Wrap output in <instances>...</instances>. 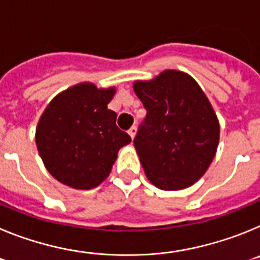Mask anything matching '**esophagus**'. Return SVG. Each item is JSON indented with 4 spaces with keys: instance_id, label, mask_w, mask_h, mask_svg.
Here are the masks:
<instances>
[{
    "instance_id": "obj_1",
    "label": "esophagus",
    "mask_w": 260,
    "mask_h": 260,
    "mask_svg": "<svg viewBox=\"0 0 260 260\" xmlns=\"http://www.w3.org/2000/svg\"><path fill=\"white\" fill-rule=\"evenodd\" d=\"M127 133H128V135L132 137V139H134L135 135H137V127H135V126H133V127L128 128Z\"/></svg>"
}]
</instances>
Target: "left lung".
Masks as SVG:
<instances>
[{
	"label": "left lung",
	"mask_w": 260,
	"mask_h": 260,
	"mask_svg": "<svg viewBox=\"0 0 260 260\" xmlns=\"http://www.w3.org/2000/svg\"><path fill=\"white\" fill-rule=\"evenodd\" d=\"M133 88L147 110L134 139L147 178L161 190H182L206 173L217 151L220 123L197 80L164 70Z\"/></svg>",
	"instance_id": "8db88e82"
}]
</instances>
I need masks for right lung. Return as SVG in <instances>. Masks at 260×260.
Masks as SVG:
<instances>
[{"mask_svg": "<svg viewBox=\"0 0 260 260\" xmlns=\"http://www.w3.org/2000/svg\"><path fill=\"white\" fill-rule=\"evenodd\" d=\"M114 87L83 82L52 99L36 126L35 141L47 171L78 190L99 186L109 176L119 148L132 142L108 109Z\"/></svg>", "mask_w": 260, "mask_h": 260, "instance_id": "right-lung-1", "label": "right lung"}]
</instances>
